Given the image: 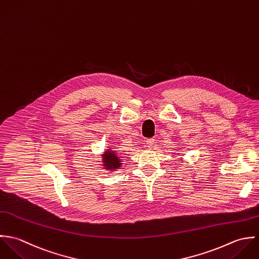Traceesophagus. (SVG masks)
<instances>
[{"label":"esophagus","mask_w":259,"mask_h":259,"mask_svg":"<svg viewBox=\"0 0 259 259\" xmlns=\"http://www.w3.org/2000/svg\"><path fill=\"white\" fill-rule=\"evenodd\" d=\"M154 139L153 138H150V139H147V141H146V143H147V147L148 148H152L153 147V145H154Z\"/></svg>","instance_id":"esophagus-1"}]
</instances>
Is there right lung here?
<instances>
[{
    "label": "right lung",
    "mask_w": 259,
    "mask_h": 259,
    "mask_svg": "<svg viewBox=\"0 0 259 259\" xmlns=\"http://www.w3.org/2000/svg\"><path fill=\"white\" fill-rule=\"evenodd\" d=\"M104 167L108 170H115L121 167V159L119 158L118 153L111 149H107L106 152H104L103 155Z\"/></svg>",
    "instance_id": "1"
}]
</instances>
